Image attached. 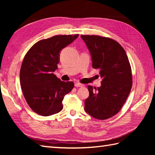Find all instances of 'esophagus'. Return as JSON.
I'll return each instance as SVG.
<instances>
[{
	"label": "esophagus",
	"instance_id": "34e87169",
	"mask_svg": "<svg viewBox=\"0 0 155 155\" xmlns=\"http://www.w3.org/2000/svg\"><path fill=\"white\" fill-rule=\"evenodd\" d=\"M74 86H75L76 87H83L84 85L81 84V83H77L74 84Z\"/></svg>",
	"mask_w": 155,
	"mask_h": 155
}]
</instances>
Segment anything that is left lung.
<instances>
[{
  "label": "left lung",
  "mask_w": 155,
  "mask_h": 155,
  "mask_svg": "<svg viewBox=\"0 0 155 155\" xmlns=\"http://www.w3.org/2000/svg\"><path fill=\"white\" fill-rule=\"evenodd\" d=\"M91 55L93 68L100 70L103 78L100 87L88 85L89 96L84 110L91 116L105 120L117 114L132 88V73L126 52L110 38L81 35Z\"/></svg>",
  "instance_id": "obj_1"
}]
</instances>
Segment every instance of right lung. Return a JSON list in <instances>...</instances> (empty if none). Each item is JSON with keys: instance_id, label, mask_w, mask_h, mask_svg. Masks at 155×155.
Masks as SVG:
<instances>
[{"instance_id": "add662e5", "label": "right lung", "mask_w": 155, "mask_h": 155, "mask_svg": "<svg viewBox=\"0 0 155 155\" xmlns=\"http://www.w3.org/2000/svg\"><path fill=\"white\" fill-rule=\"evenodd\" d=\"M78 35H57L39 41L29 49L20 71V82L26 101L31 109L42 116L58 113L62 100L74 87L73 82H64L54 74L58 68L62 49Z\"/></svg>"}]
</instances>
